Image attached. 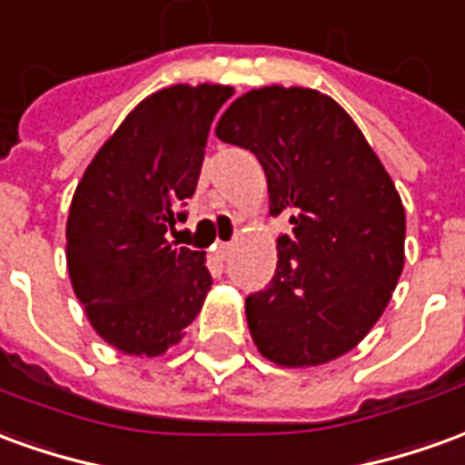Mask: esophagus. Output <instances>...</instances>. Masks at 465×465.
<instances>
[{
    "label": "esophagus",
    "instance_id": "obj_1",
    "mask_svg": "<svg viewBox=\"0 0 465 465\" xmlns=\"http://www.w3.org/2000/svg\"><path fill=\"white\" fill-rule=\"evenodd\" d=\"M233 252V243L229 242H216L213 243V254H216V259H229V254Z\"/></svg>",
    "mask_w": 465,
    "mask_h": 465
}]
</instances>
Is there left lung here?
Returning a JSON list of instances; mask_svg holds the SVG:
<instances>
[{
    "label": "left lung",
    "mask_w": 465,
    "mask_h": 465,
    "mask_svg": "<svg viewBox=\"0 0 465 465\" xmlns=\"http://www.w3.org/2000/svg\"><path fill=\"white\" fill-rule=\"evenodd\" d=\"M216 138L259 158L269 213H292L269 287L246 297L259 352L282 368L345 355L372 330L405 264V209L355 120L310 87L236 97Z\"/></svg>",
    "instance_id": "1"
}]
</instances>
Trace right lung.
<instances>
[{"instance_id":"add662e5","label":"right lung","mask_w":465,"mask_h":465,"mask_svg":"<svg viewBox=\"0 0 465 465\" xmlns=\"http://www.w3.org/2000/svg\"><path fill=\"white\" fill-rule=\"evenodd\" d=\"M226 85H171L141 100L83 173L67 216L74 297L108 345L163 355L181 342L211 289L203 252L171 246L199 183L211 120Z\"/></svg>"}]
</instances>
